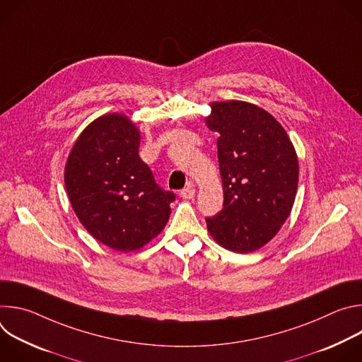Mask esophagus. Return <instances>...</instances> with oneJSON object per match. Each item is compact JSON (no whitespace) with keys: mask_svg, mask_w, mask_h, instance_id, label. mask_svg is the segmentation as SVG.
Instances as JSON below:
<instances>
[{"mask_svg":"<svg viewBox=\"0 0 362 362\" xmlns=\"http://www.w3.org/2000/svg\"><path fill=\"white\" fill-rule=\"evenodd\" d=\"M194 193H196V190H194V187H193L192 185H187L185 189L180 190V196H182L183 199H193V197H194Z\"/></svg>","mask_w":362,"mask_h":362,"instance_id":"esophagus-1","label":"esophagus"}]
</instances>
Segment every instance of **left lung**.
<instances>
[{
	"label": "left lung",
	"mask_w": 362,
	"mask_h": 362,
	"mask_svg": "<svg viewBox=\"0 0 362 362\" xmlns=\"http://www.w3.org/2000/svg\"><path fill=\"white\" fill-rule=\"evenodd\" d=\"M206 126L219 133L223 209L206 218L223 247L249 253L267 245L288 219L298 189V158L285 129L246 101H216Z\"/></svg>",
	"instance_id": "1"
}]
</instances>
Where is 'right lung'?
<instances>
[{
	"mask_svg": "<svg viewBox=\"0 0 362 362\" xmlns=\"http://www.w3.org/2000/svg\"><path fill=\"white\" fill-rule=\"evenodd\" d=\"M139 144L140 132L129 117L105 115L78 136L64 172L78 221L98 242L120 252L140 249L156 238L176 199L154 182L139 156Z\"/></svg>",
	"mask_w": 362,
	"mask_h": 362,
	"instance_id": "add662e5",
	"label": "right lung"
}]
</instances>
